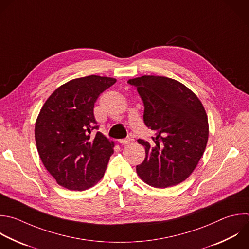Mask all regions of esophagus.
<instances>
[{
	"label": "esophagus",
	"mask_w": 249,
	"mask_h": 249,
	"mask_svg": "<svg viewBox=\"0 0 249 249\" xmlns=\"http://www.w3.org/2000/svg\"><path fill=\"white\" fill-rule=\"evenodd\" d=\"M133 141H134V139H132V138H125V139H121L120 143L123 145H126V144L133 143Z\"/></svg>",
	"instance_id": "esophagus-1"
}]
</instances>
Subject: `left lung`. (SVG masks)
Segmentation results:
<instances>
[{"mask_svg": "<svg viewBox=\"0 0 249 249\" xmlns=\"http://www.w3.org/2000/svg\"><path fill=\"white\" fill-rule=\"evenodd\" d=\"M144 103V123L154 130L152 142L138 139L146 157L136 166L148 185L167 188L185 181L196 167L208 140V121L196 95L166 77L142 76L127 82Z\"/></svg>", "mask_w": 249, "mask_h": 249, "instance_id": "1", "label": "left lung"}]
</instances>
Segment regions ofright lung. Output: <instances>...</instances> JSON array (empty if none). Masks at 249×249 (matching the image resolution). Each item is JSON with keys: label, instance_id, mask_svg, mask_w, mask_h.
I'll return each instance as SVG.
<instances>
[{"label": "right lung", "instance_id": "right-lung-1", "mask_svg": "<svg viewBox=\"0 0 249 249\" xmlns=\"http://www.w3.org/2000/svg\"><path fill=\"white\" fill-rule=\"evenodd\" d=\"M116 79L88 76L56 89L42 107L35 124L40 158L57 184L74 191L94 186L103 176L114 142L98 129L93 114L98 96Z\"/></svg>", "mask_w": 249, "mask_h": 249}]
</instances>
